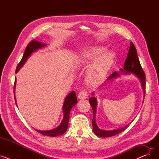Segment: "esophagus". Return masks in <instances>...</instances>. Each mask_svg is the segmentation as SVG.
<instances>
[{
  "label": "esophagus",
  "mask_w": 159,
  "mask_h": 159,
  "mask_svg": "<svg viewBox=\"0 0 159 159\" xmlns=\"http://www.w3.org/2000/svg\"><path fill=\"white\" fill-rule=\"evenodd\" d=\"M88 97V91L86 90H82L79 93L78 98L79 99H84Z\"/></svg>",
  "instance_id": "esophagus-1"
}]
</instances>
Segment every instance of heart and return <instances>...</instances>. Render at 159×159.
Returning a JSON list of instances; mask_svg holds the SVG:
<instances>
[{"instance_id": "obj_1", "label": "heart", "mask_w": 159, "mask_h": 159, "mask_svg": "<svg viewBox=\"0 0 159 159\" xmlns=\"http://www.w3.org/2000/svg\"><path fill=\"white\" fill-rule=\"evenodd\" d=\"M106 50L104 46H93L83 50L79 55V63L86 64L94 61L86 74V80L89 84H95L101 80L114 62V53Z\"/></svg>"}]
</instances>
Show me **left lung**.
I'll list each match as a JSON object with an SVG mask.
<instances>
[{"label": "left lung", "instance_id": "obj_1", "mask_svg": "<svg viewBox=\"0 0 159 159\" xmlns=\"http://www.w3.org/2000/svg\"><path fill=\"white\" fill-rule=\"evenodd\" d=\"M120 70L122 72H124L125 74L128 73H133L135 75V76L140 80L142 87H143V91L145 94V89H146V75L145 73L143 71V68H142L141 65L140 64L139 59L138 58L137 56V49L133 44L132 42L130 43V46L129 49V52L127 55V58L124 62V68L122 69L120 68ZM120 75L119 73L116 71H115L107 79V80H110L111 79H113L115 78H116L117 77H119ZM93 95H94L93 93H92ZM89 102L93 110V117L92 120V125H93V130L95 134L100 137H112L114 135H116L119 134V133H121L122 131L126 129L129 125L128 124L124 128H121L119 129H116L113 130H102L100 129L96 124L95 121V115H96V108H97V99L95 97H91L89 99Z\"/></svg>", "mask_w": 159, "mask_h": 159}]
</instances>
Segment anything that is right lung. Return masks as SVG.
Returning a JSON list of instances; mask_svg holds the SVG:
<instances>
[{"mask_svg":"<svg viewBox=\"0 0 159 159\" xmlns=\"http://www.w3.org/2000/svg\"><path fill=\"white\" fill-rule=\"evenodd\" d=\"M46 44H43L40 43V42H38L37 40H33L31 41L30 43L28 44V45L26 46V49H25L24 53L23 55V57L19 64H18L17 67H16V69L15 71V73H17L19 70L23 66L24 63L26 62L28 57L33 53L36 52L37 50L39 49H40L43 47H45ZM15 84H16V79L15 80V84H14V97L15 99V103L16 102V98L15 96ZM77 103V98L76 96V93H75V91H71L68 95L66 96L64 100V102L62 107V110L64 113V117L62 120V122L61 124L58 126L57 128L51 129V130H46V131H41L35 129L37 132L40 133V134L49 136V137H57L61 135L66 131L68 127V122L70 119V113L71 110V108Z\"/></svg>","mask_w":159,"mask_h":159,"instance_id":"right-lung-1","label":"right lung"}]
</instances>
